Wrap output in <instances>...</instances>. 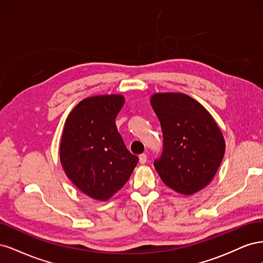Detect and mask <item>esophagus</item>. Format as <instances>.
<instances>
[{
  "mask_svg": "<svg viewBox=\"0 0 263 263\" xmlns=\"http://www.w3.org/2000/svg\"><path fill=\"white\" fill-rule=\"evenodd\" d=\"M139 162H140L141 164H145V163L147 162V156L144 155V154L140 155V156H139Z\"/></svg>",
  "mask_w": 263,
  "mask_h": 263,
  "instance_id": "34e87169",
  "label": "esophagus"
}]
</instances>
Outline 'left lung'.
<instances>
[{
  "label": "left lung",
  "mask_w": 263,
  "mask_h": 263,
  "mask_svg": "<svg viewBox=\"0 0 263 263\" xmlns=\"http://www.w3.org/2000/svg\"><path fill=\"white\" fill-rule=\"evenodd\" d=\"M153 106L161 124L163 150L155 168L165 185L192 195L208 186L225 155V139L201 103L183 93H155Z\"/></svg>",
  "instance_id": "8db88e82"
}]
</instances>
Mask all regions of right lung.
Wrapping results in <instances>:
<instances>
[{
	"label": "right lung",
	"mask_w": 263,
	"mask_h": 263,
	"mask_svg": "<svg viewBox=\"0 0 263 263\" xmlns=\"http://www.w3.org/2000/svg\"><path fill=\"white\" fill-rule=\"evenodd\" d=\"M124 103L121 94L86 98L71 110L63 127L59 148L62 168L70 181L94 200L112 197L138 162L115 124Z\"/></svg>",
	"instance_id": "add662e5"
}]
</instances>
